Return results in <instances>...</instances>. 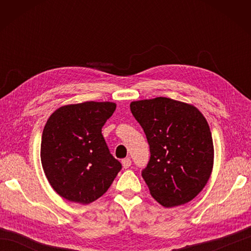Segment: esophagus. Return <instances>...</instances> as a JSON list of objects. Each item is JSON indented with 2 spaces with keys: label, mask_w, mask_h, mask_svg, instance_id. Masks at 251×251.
<instances>
[{
  "label": "esophagus",
  "mask_w": 251,
  "mask_h": 251,
  "mask_svg": "<svg viewBox=\"0 0 251 251\" xmlns=\"http://www.w3.org/2000/svg\"><path fill=\"white\" fill-rule=\"evenodd\" d=\"M122 165H123V167H124L125 169L128 168L130 165H131V159L128 158V157L122 159Z\"/></svg>",
  "instance_id": "34e87169"
}]
</instances>
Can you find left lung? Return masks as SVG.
Wrapping results in <instances>:
<instances>
[{
    "label": "left lung",
    "mask_w": 251,
    "mask_h": 251,
    "mask_svg": "<svg viewBox=\"0 0 251 251\" xmlns=\"http://www.w3.org/2000/svg\"><path fill=\"white\" fill-rule=\"evenodd\" d=\"M151 156L142 178L164 207L183 205L204 189L214 166L209 125L194 105L157 97L132 101Z\"/></svg>",
    "instance_id": "8db88e82"
}]
</instances>
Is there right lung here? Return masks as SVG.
I'll return each mask as SVG.
<instances>
[{
    "instance_id": "right-lung-1",
    "label": "right lung",
    "mask_w": 251,
    "mask_h": 251,
    "mask_svg": "<svg viewBox=\"0 0 251 251\" xmlns=\"http://www.w3.org/2000/svg\"><path fill=\"white\" fill-rule=\"evenodd\" d=\"M113 102L61 106L47 120L41 141V162L58 194L86 205L102 196L122 169L101 134L115 111Z\"/></svg>"
}]
</instances>
